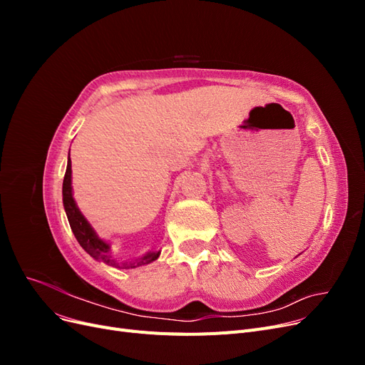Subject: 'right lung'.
Masks as SVG:
<instances>
[{
  "mask_svg": "<svg viewBox=\"0 0 365 365\" xmlns=\"http://www.w3.org/2000/svg\"><path fill=\"white\" fill-rule=\"evenodd\" d=\"M62 201H63V208H65V213H67L70 227L73 230V233H74L77 242L81 244V247L88 254H90L91 257L101 260L106 264H111V267H118L120 268V264L115 260H113L111 254H109V250H111V247H109L108 242L102 240L101 237L96 235V231L93 230L90 222H88L85 216L81 213V210L77 208V205H76V201L73 197V189H71V160L70 158H68V163H67V172H65V176H63ZM158 256H160V251L148 252L146 256L141 257L140 260H135L132 263H128V262L123 263V268L128 269V268L141 267V264H146V263L157 260Z\"/></svg>",
  "mask_w": 365,
  "mask_h": 365,
  "instance_id": "add662e5",
  "label": "right lung"
}]
</instances>
